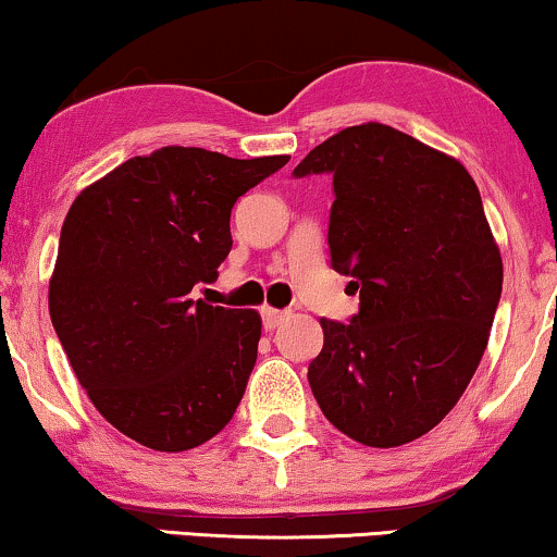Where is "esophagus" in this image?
Listing matches in <instances>:
<instances>
[{
    "instance_id": "obj_1",
    "label": "esophagus",
    "mask_w": 557,
    "mask_h": 557,
    "mask_svg": "<svg viewBox=\"0 0 557 557\" xmlns=\"http://www.w3.org/2000/svg\"><path fill=\"white\" fill-rule=\"evenodd\" d=\"M261 317H263V326L265 330H276V326L284 322L286 319V311H281V309H271V307H263V311H261Z\"/></svg>"
}]
</instances>
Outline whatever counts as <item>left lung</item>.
Instances as JSON below:
<instances>
[{
    "label": "left lung",
    "instance_id": "obj_1",
    "mask_svg": "<svg viewBox=\"0 0 557 557\" xmlns=\"http://www.w3.org/2000/svg\"><path fill=\"white\" fill-rule=\"evenodd\" d=\"M332 174V269L360 292L349 324L322 319L311 393L334 429L393 448L444 421L482 360L502 256L459 159L377 124L319 144L296 177Z\"/></svg>",
    "mask_w": 557,
    "mask_h": 557
}]
</instances>
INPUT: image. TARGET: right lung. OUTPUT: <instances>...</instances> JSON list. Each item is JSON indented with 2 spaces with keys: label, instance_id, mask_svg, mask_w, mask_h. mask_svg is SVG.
Here are the masks:
<instances>
[{
  "label": "right lung",
  "instance_id": "add662e5",
  "mask_svg": "<svg viewBox=\"0 0 557 557\" xmlns=\"http://www.w3.org/2000/svg\"><path fill=\"white\" fill-rule=\"evenodd\" d=\"M286 154L233 159L162 147L75 197L60 231L50 319L78 383L113 429L154 451L210 441L258 357L256 309L193 299L231 253V210Z\"/></svg>",
  "mask_w": 557,
  "mask_h": 557
}]
</instances>
